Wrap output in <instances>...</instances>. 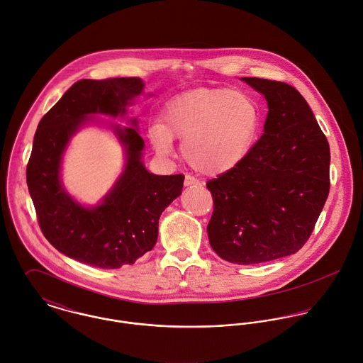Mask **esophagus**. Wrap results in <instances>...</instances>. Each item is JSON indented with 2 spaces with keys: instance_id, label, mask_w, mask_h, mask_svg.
I'll list each match as a JSON object with an SVG mask.
<instances>
[{
  "instance_id": "obj_1",
  "label": "esophagus",
  "mask_w": 363,
  "mask_h": 363,
  "mask_svg": "<svg viewBox=\"0 0 363 363\" xmlns=\"http://www.w3.org/2000/svg\"><path fill=\"white\" fill-rule=\"evenodd\" d=\"M184 186H201V182L199 179H196L194 176H190V174H186L184 177Z\"/></svg>"
}]
</instances>
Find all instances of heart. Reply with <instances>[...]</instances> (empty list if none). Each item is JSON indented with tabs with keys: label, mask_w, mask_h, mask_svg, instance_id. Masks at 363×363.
<instances>
[{
	"label": "heart",
	"mask_w": 363,
	"mask_h": 363,
	"mask_svg": "<svg viewBox=\"0 0 363 363\" xmlns=\"http://www.w3.org/2000/svg\"><path fill=\"white\" fill-rule=\"evenodd\" d=\"M261 125L257 102L246 92L200 88L166 104L162 125L151 128L156 151L169 155L183 140L184 160L197 172L218 176L236 167L253 148Z\"/></svg>",
	"instance_id": "1"
}]
</instances>
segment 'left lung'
I'll return each instance as SVG.
<instances>
[{"mask_svg": "<svg viewBox=\"0 0 363 363\" xmlns=\"http://www.w3.org/2000/svg\"><path fill=\"white\" fill-rule=\"evenodd\" d=\"M268 104L264 134L232 170L208 180L212 250L233 264L296 253L330 191V147L305 98L279 81L242 78Z\"/></svg>", "mask_w": 363, "mask_h": 363, "instance_id": "left-lung-1", "label": "left lung"}]
</instances>
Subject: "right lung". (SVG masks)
I'll return each instance as SVG.
<instances>
[{
    "label": "right lung",
    "mask_w": 363,
    "mask_h": 363,
    "mask_svg": "<svg viewBox=\"0 0 363 363\" xmlns=\"http://www.w3.org/2000/svg\"><path fill=\"white\" fill-rule=\"evenodd\" d=\"M143 91L137 77L81 79L43 116L35 134L26 182L39 226L58 252L92 267L131 265L152 250L160 213L183 189V174L156 176L144 167V140L131 127H116L127 164L101 206H79L60 183L61 155L71 135L89 120L86 116L124 114Z\"/></svg>",
    "instance_id": "add662e5"
}]
</instances>
